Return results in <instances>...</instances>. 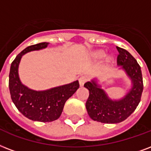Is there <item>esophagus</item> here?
I'll list each match as a JSON object with an SVG mask.
<instances>
[{
  "instance_id": "esophagus-1",
  "label": "esophagus",
  "mask_w": 151,
  "mask_h": 151,
  "mask_svg": "<svg viewBox=\"0 0 151 151\" xmlns=\"http://www.w3.org/2000/svg\"><path fill=\"white\" fill-rule=\"evenodd\" d=\"M87 79H88V78H87V77H86V76H81V77H80V78H79V79H78L80 86H84V84L86 83Z\"/></svg>"
}]
</instances>
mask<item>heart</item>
<instances>
[{
	"label": "heart",
	"instance_id": "heart-1",
	"mask_svg": "<svg viewBox=\"0 0 151 151\" xmlns=\"http://www.w3.org/2000/svg\"><path fill=\"white\" fill-rule=\"evenodd\" d=\"M104 56V53L103 51H96L93 54V58L95 59H101Z\"/></svg>",
	"mask_w": 151,
	"mask_h": 151
}]
</instances>
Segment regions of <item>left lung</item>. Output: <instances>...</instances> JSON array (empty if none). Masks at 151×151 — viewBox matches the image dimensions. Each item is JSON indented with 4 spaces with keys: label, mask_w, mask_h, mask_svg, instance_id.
Returning <instances> with one entry per match:
<instances>
[{
    "label": "left lung",
    "mask_w": 151,
    "mask_h": 151,
    "mask_svg": "<svg viewBox=\"0 0 151 151\" xmlns=\"http://www.w3.org/2000/svg\"><path fill=\"white\" fill-rule=\"evenodd\" d=\"M116 49L119 52L117 65L132 81V87L127 93L119 99L110 98L97 78L84 85L89 92L86 104L88 116L94 121L104 124H118L125 120L139 105L143 90L142 71L135 58L127 50L119 47Z\"/></svg>",
    "instance_id": "obj_1"
}]
</instances>
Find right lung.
<instances>
[{"instance_id": "obj_1", "label": "right lung", "mask_w": 151, "mask_h": 151, "mask_svg": "<svg viewBox=\"0 0 151 151\" xmlns=\"http://www.w3.org/2000/svg\"><path fill=\"white\" fill-rule=\"evenodd\" d=\"M49 42H40L27 47L12 63L9 72V90L17 109L33 121L51 122L60 117L65 101L79 88L78 81L46 90H34L22 83L19 77V65L23 55L44 49Z\"/></svg>"}]
</instances>
